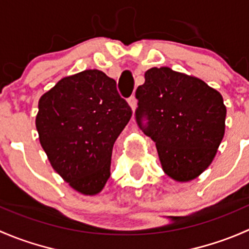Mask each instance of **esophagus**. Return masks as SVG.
I'll list each match as a JSON object with an SVG mask.
<instances>
[{"mask_svg": "<svg viewBox=\"0 0 249 249\" xmlns=\"http://www.w3.org/2000/svg\"><path fill=\"white\" fill-rule=\"evenodd\" d=\"M127 102H129V106L131 107L132 110L136 109V106H137V100L136 97H135V95H132L131 97H130L129 100H127Z\"/></svg>", "mask_w": 249, "mask_h": 249, "instance_id": "34e87169", "label": "esophagus"}]
</instances>
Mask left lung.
I'll use <instances>...</instances> for the list:
<instances>
[{"mask_svg":"<svg viewBox=\"0 0 249 249\" xmlns=\"http://www.w3.org/2000/svg\"><path fill=\"white\" fill-rule=\"evenodd\" d=\"M136 99L137 124L155 142L164 172L177 182L199 177L224 137L227 107L220 92L196 77L153 67Z\"/></svg>","mask_w":249,"mask_h":249,"instance_id":"left-lung-1","label":"left lung"}]
</instances>
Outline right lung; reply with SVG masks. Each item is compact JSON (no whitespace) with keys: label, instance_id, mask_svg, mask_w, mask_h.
<instances>
[{"label":"right lung","instance_id":"right-lung-1","mask_svg":"<svg viewBox=\"0 0 249 249\" xmlns=\"http://www.w3.org/2000/svg\"><path fill=\"white\" fill-rule=\"evenodd\" d=\"M131 115L114 79L85 70L62 78L42 95L36 129L62 179L80 194L96 195L110 176L113 144Z\"/></svg>","mask_w":249,"mask_h":249}]
</instances>
